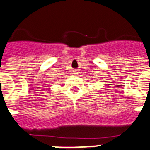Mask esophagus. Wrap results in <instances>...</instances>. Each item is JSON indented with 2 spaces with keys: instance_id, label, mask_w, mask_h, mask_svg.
<instances>
[{
  "instance_id": "1",
  "label": "esophagus",
  "mask_w": 150,
  "mask_h": 150,
  "mask_svg": "<svg viewBox=\"0 0 150 150\" xmlns=\"http://www.w3.org/2000/svg\"><path fill=\"white\" fill-rule=\"evenodd\" d=\"M77 74H78V71H77V70L73 71V75H77Z\"/></svg>"
}]
</instances>
